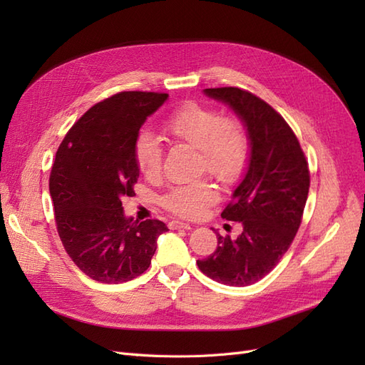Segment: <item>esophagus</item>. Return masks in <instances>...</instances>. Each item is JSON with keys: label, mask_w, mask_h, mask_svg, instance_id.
I'll return each mask as SVG.
<instances>
[{"label": "esophagus", "mask_w": 365, "mask_h": 365, "mask_svg": "<svg viewBox=\"0 0 365 365\" xmlns=\"http://www.w3.org/2000/svg\"><path fill=\"white\" fill-rule=\"evenodd\" d=\"M170 230H190V224L182 222V220H172L169 224Z\"/></svg>", "instance_id": "1"}]
</instances>
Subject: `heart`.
Here are the masks:
<instances>
[{"label": "heart", "mask_w": 365, "mask_h": 365, "mask_svg": "<svg viewBox=\"0 0 365 365\" xmlns=\"http://www.w3.org/2000/svg\"><path fill=\"white\" fill-rule=\"evenodd\" d=\"M176 141L201 150L202 170L224 184L236 182L248 163V138L239 121L222 118L217 111L197 103L184 105L164 125ZM135 161L140 172L155 178L161 172L163 148L149 130H141L135 140ZM219 197L216 187L208 181H196L172 189L164 196V207L182 217H200Z\"/></svg>", "instance_id": "heart-1"}]
</instances>
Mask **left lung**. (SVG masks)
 Masks as SVG:
<instances>
[{
    "instance_id": "8db88e82",
    "label": "left lung",
    "mask_w": 365,
    "mask_h": 365,
    "mask_svg": "<svg viewBox=\"0 0 365 365\" xmlns=\"http://www.w3.org/2000/svg\"><path fill=\"white\" fill-rule=\"evenodd\" d=\"M204 94L233 109L247 130L250 155L220 215L244 230L236 239L217 233L216 251L196 263L219 283L248 286L269 274L292 244L311 182L307 161L289 125L262 98L233 86Z\"/></svg>"
}]
</instances>
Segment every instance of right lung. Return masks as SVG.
I'll list each match as a JSON object with an SVG mask.
<instances>
[{
  "label": "right lung",
  "instance_id": "1",
  "mask_svg": "<svg viewBox=\"0 0 365 365\" xmlns=\"http://www.w3.org/2000/svg\"><path fill=\"white\" fill-rule=\"evenodd\" d=\"M169 94L123 91L94 105L56 152L50 195L58 233L71 260L96 282L123 283L145 272L157 239L169 228L134 220L121 200L134 196L140 175L135 140Z\"/></svg>",
  "mask_w": 365,
  "mask_h": 365
}]
</instances>
